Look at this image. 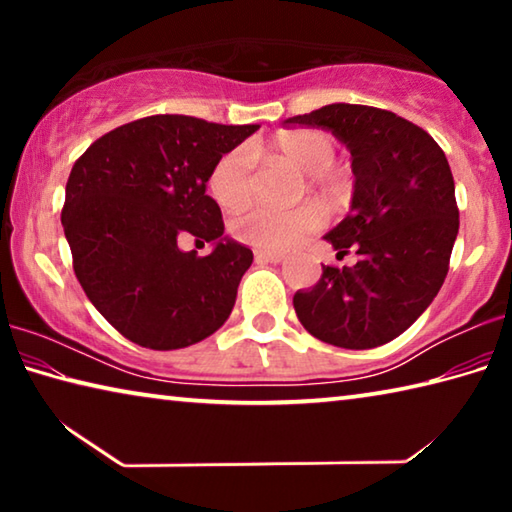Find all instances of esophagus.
I'll list each match as a JSON object with an SVG mask.
<instances>
[{
	"instance_id": "34e87169",
	"label": "esophagus",
	"mask_w": 512,
	"mask_h": 512,
	"mask_svg": "<svg viewBox=\"0 0 512 512\" xmlns=\"http://www.w3.org/2000/svg\"><path fill=\"white\" fill-rule=\"evenodd\" d=\"M255 262H257V264H280V262H284V255H280V253H268V250H257V253H255Z\"/></svg>"
}]
</instances>
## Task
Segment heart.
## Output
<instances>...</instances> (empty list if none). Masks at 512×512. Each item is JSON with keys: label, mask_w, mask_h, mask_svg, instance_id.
Listing matches in <instances>:
<instances>
[{"label": "heart", "mask_w": 512, "mask_h": 512, "mask_svg": "<svg viewBox=\"0 0 512 512\" xmlns=\"http://www.w3.org/2000/svg\"><path fill=\"white\" fill-rule=\"evenodd\" d=\"M275 149L309 176H323L336 160V144L320 131H293L277 137ZM210 194L223 210H241L253 196V151L248 146L221 155L207 180ZM323 214L316 205H300L293 210L253 207L232 221L230 230L241 244L262 250H287L309 232H314Z\"/></svg>", "instance_id": "b5f03b06"}]
</instances>
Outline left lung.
<instances>
[{"mask_svg":"<svg viewBox=\"0 0 512 512\" xmlns=\"http://www.w3.org/2000/svg\"><path fill=\"white\" fill-rule=\"evenodd\" d=\"M284 124L332 131L352 155L350 212L327 232L352 268L323 266L293 307L309 334L336 348L393 341L438 296L458 235L454 176L436 140L395 112L329 103Z\"/></svg>","mask_w":512,"mask_h":512,"instance_id":"obj_1","label":"left lung"}]
</instances>
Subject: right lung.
Here are the masks:
<instances>
[{
    "label": "right lung",
    "instance_id": "add662e5",
    "mask_svg": "<svg viewBox=\"0 0 512 512\" xmlns=\"http://www.w3.org/2000/svg\"><path fill=\"white\" fill-rule=\"evenodd\" d=\"M257 128L153 115L99 137L76 160L60 216L74 273L128 341L178 350L228 320L253 250L223 235L205 189L216 160ZM187 236L212 243L213 253L183 251Z\"/></svg>",
    "mask_w": 512,
    "mask_h": 512
}]
</instances>
